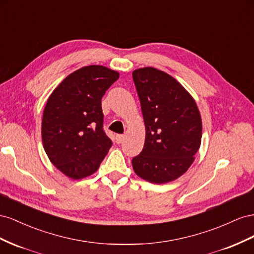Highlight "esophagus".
I'll return each instance as SVG.
<instances>
[{"label":"esophagus","mask_w":254,"mask_h":254,"mask_svg":"<svg viewBox=\"0 0 254 254\" xmlns=\"http://www.w3.org/2000/svg\"><path fill=\"white\" fill-rule=\"evenodd\" d=\"M123 140H125V135H116V142L121 143Z\"/></svg>","instance_id":"esophagus-1"}]
</instances>
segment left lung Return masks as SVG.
Returning <instances> with one entry per match:
<instances>
[{
    "label": "left lung",
    "instance_id": "1",
    "mask_svg": "<svg viewBox=\"0 0 254 254\" xmlns=\"http://www.w3.org/2000/svg\"><path fill=\"white\" fill-rule=\"evenodd\" d=\"M146 126V140L133 157L135 173L164 184L187 171L200 148L202 121L192 97L176 78L155 68L133 71Z\"/></svg>",
    "mask_w": 254,
    "mask_h": 254
}]
</instances>
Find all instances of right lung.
I'll return each mask as SVG.
<instances>
[{
    "mask_svg": "<svg viewBox=\"0 0 254 254\" xmlns=\"http://www.w3.org/2000/svg\"><path fill=\"white\" fill-rule=\"evenodd\" d=\"M118 78V72L103 66L83 67L48 99L41 126L43 148L56 168L71 179L96 172L112 147L103 128L101 100Z\"/></svg>",
    "mask_w": 254,
    "mask_h": 254,
    "instance_id": "1",
    "label": "right lung"
}]
</instances>
